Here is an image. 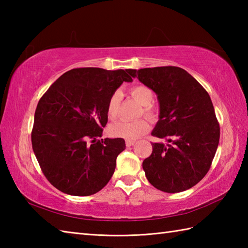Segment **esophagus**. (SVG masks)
I'll return each instance as SVG.
<instances>
[{
    "instance_id": "34e87169",
    "label": "esophagus",
    "mask_w": 248,
    "mask_h": 248,
    "mask_svg": "<svg viewBox=\"0 0 248 248\" xmlns=\"http://www.w3.org/2000/svg\"><path fill=\"white\" fill-rule=\"evenodd\" d=\"M134 144H135L134 140H125V146H127V147H131V146H133Z\"/></svg>"
}]
</instances>
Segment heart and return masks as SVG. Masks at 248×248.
Instances as JSON below:
<instances>
[{
    "mask_svg": "<svg viewBox=\"0 0 248 248\" xmlns=\"http://www.w3.org/2000/svg\"><path fill=\"white\" fill-rule=\"evenodd\" d=\"M130 94L136 102L143 105L140 115H145L150 120H155L157 117V109L152 105L155 93L152 89L146 85H135L130 89ZM120 105V93L115 92L108 100L107 115L108 119L115 120L118 117ZM150 129L148 121L140 119L138 121H117L109 125L108 133L113 138L133 140L145 135Z\"/></svg>",
    "mask_w": 248,
    "mask_h": 248,
    "instance_id": "heart-1",
    "label": "heart"
}]
</instances>
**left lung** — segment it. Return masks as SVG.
Wrapping results in <instances>:
<instances>
[{"mask_svg": "<svg viewBox=\"0 0 248 248\" xmlns=\"http://www.w3.org/2000/svg\"><path fill=\"white\" fill-rule=\"evenodd\" d=\"M133 78L154 91L160 103L152 135L168 143H152L144 160L148 181L166 193L193 187L207 175L219 141V124L207 91L182 68L130 69Z\"/></svg>", "mask_w": 248, "mask_h": 248, "instance_id": "left-lung-1", "label": "left lung"}]
</instances>
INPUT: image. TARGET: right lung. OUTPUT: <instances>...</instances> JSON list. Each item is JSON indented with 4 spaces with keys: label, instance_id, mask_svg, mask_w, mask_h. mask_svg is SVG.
I'll return each instance as SVG.
<instances>
[{
    "label": "right lung",
    "instance_id": "obj_1",
    "mask_svg": "<svg viewBox=\"0 0 248 248\" xmlns=\"http://www.w3.org/2000/svg\"><path fill=\"white\" fill-rule=\"evenodd\" d=\"M130 69L76 68L65 72L40 98L35 110L31 146L41 170L61 192L89 196L107 186L124 139L101 138L108 98Z\"/></svg>",
    "mask_w": 248,
    "mask_h": 248
}]
</instances>
